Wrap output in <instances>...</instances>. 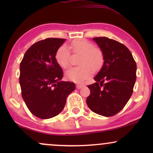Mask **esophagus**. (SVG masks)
Returning <instances> with one entry per match:
<instances>
[{
  "mask_svg": "<svg viewBox=\"0 0 153 153\" xmlns=\"http://www.w3.org/2000/svg\"><path fill=\"white\" fill-rule=\"evenodd\" d=\"M84 84L83 83H78V84H76V88L78 89H80L81 88H82L84 86Z\"/></svg>",
  "mask_w": 153,
  "mask_h": 153,
  "instance_id": "1",
  "label": "esophagus"
}]
</instances>
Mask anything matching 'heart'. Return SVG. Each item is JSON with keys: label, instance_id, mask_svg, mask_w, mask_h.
<instances>
[{"label": "heart", "instance_id": "b5f03b06", "mask_svg": "<svg viewBox=\"0 0 153 153\" xmlns=\"http://www.w3.org/2000/svg\"><path fill=\"white\" fill-rule=\"evenodd\" d=\"M71 49L74 53H80L79 64L80 65L70 68L66 72V78L75 82H80L89 78L94 71H99L104 62L103 52L100 49L94 47L90 42L78 39L72 42ZM54 59L59 67L66 69L70 65L71 51L65 45H62L56 50Z\"/></svg>", "mask_w": 153, "mask_h": 153}]
</instances>
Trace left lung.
<instances>
[{
	"instance_id": "left-lung-1",
	"label": "left lung",
	"mask_w": 153,
	"mask_h": 153,
	"mask_svg": "<svg viewBox=\"0 0 153 153\" xmlns=\"http://www.w3.org/2000/svg\"><path fill=\"white\" fill-rule=\"evenodd\" d=\"M104 57L103 65L95 76L96 82L88 85L86 99L94 113L112 117L125 106L133 93L137 65L131 52L122 43L107 37H95Z\"/></svg>"
}]
</instances>
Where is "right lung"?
<instances>
[{
  "mask_svg": "<svg viewBox=\"0 0 153 153\" xmlns=\"http://www.w3.org/2000/svg\"><path fill=\"white\" fill-rule=\"evenodd\" d=\"M65 39L47 38L28 49L20 64L22 96L31 113L47 119L58 115L75 85L62 81L63 72L56 62V50Z\"/></svg>",
  "mask_w": 153,
  "mask_h": 153,
  "instance_id": "obj_1",
  "label": "right lung"
}]
</instances>
